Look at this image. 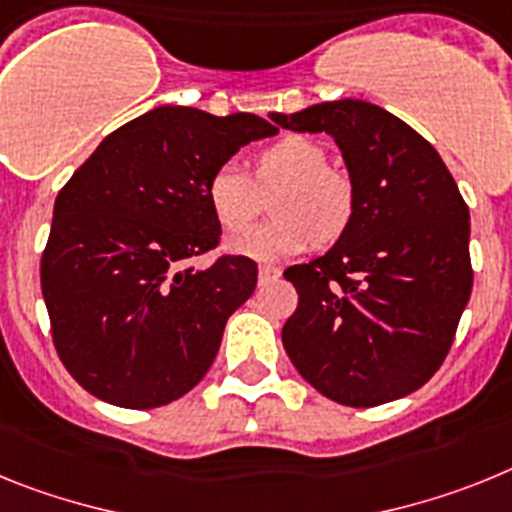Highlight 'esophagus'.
Returning <instances> with one entry per match:
<instances>
[{"label":"esophagus","instance_id":"obj_1","mask_svg":"<svg viewBox=\"0 0 512 512\" xmlns=\"http://www.w3.org/2000/svg\"><path fill=\"white\" fill-rule=\"evenodd\" d=\"M257 278H260V286H265V283L275 281V278H281V270L270 268V265H262V268L257 270Z\"/></svg>","mask_w":512,"mask_h":512}]
</instances>
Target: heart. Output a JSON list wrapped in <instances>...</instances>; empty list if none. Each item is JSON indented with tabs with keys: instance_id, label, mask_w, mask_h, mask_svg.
<instances>
[{
	"instance_id": "obj_1",
	"label": "heart",
	"mask_w": 512,
	"mask_h": 512,
	"mask_svg": "<svg viewBox=\"0 0 512 512\" xmlns=\"http://www.w3.org/2000/svg\"><path fill=\"white\" fill-rule=\"evenodd\" d=\"M278 187L276 191L274 188ZM273 194L268 224L229 239L234 255L275 262L304 252L314 239L330 244L345 234L355 213V193L327 151L306 136H286L255 159V182L237 162H224L206 182V201L224 231H239L260 211V193Z\"/></svg>"
}]
</instances>
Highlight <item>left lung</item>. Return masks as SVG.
Returning a JSON list of instances; mask_svg holds the SVG:
<instances>
[{"label":"left lung","mask_w":512,"mask_h":512,"mask_svg":"<svg viewBox=\"0 0 512 512\" xmlns=\"http://www.w3.org/2000/svg\"><path fill=\"white\" fill-rule=\"evenodd\" d=\"M270 121L330 133L355 193L353 221L332 250L283 273L299 291L283 348L332 402L407 397L441 368L471 293L459 185L415 128L373 102H319Z\"/></svg>","instance_id":"1"}]
</instances>
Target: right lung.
Masks as SVG:
<instances>
[{
  "label": "right lung",
  "instance_id": "add662e5",
  "mask_svg": "<svg viewBox=\"0 0 512 512\" xmlns=\"http://www.w3.org/2000/svg\"><path fill=\"white\" fill-rule=\"evenodd\" d=\"M275 133L252 113L162 105L105 136L61 188L41 288L59 358L97 399L149 410L206 376L257 286L250 257L188 268L221 237L206 182Z\"/></svg>",
  "mask_w": 512,
  "mask_h": 512
}]
</instances>
